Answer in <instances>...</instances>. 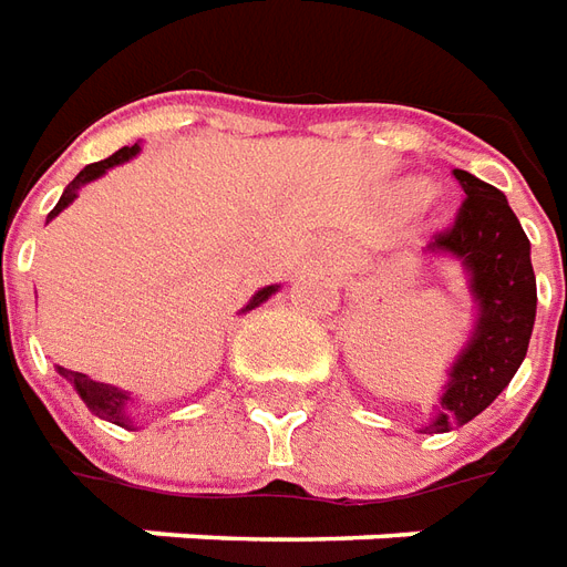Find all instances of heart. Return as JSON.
<instances>
[{
	"label": "heart",
	"instance_id": "1",
	"mask_svg": "<svg viewBox=\"0 0 567 567\" xmlns=\"http://www.w3.org/2000/svg\"><path fill=\"white\" fill-rule=\"evenodd\" d=\"M409 195H412V198H424V195H427V188L415 183V186H409Z\"/></svg>",
	"mask_w": 567,
	"mask_h": 567
}]
</instances>
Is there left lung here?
I'll use <instances>...</instances> for the list:
<instances>
[{
    "label": "left lung",
    "mask_w": 567,
    "mask_h": 567,
    "mask_svg": "<svg viewBox=\"0 0 567 567\" xmlns=\"http://www.w3.org/2000/svg\"><path fill=\"white\" fill-rule=\"evenodd\" d=\"M455 179L467 198L455 223L433 235L431 250L452 252L464 262L480 299V320L424 433L452 431L492 405L525 360L537 308L532 244L507 198L467 171H455Z\"/></svg>",
    "instance_id": "left-lung-1"
}]
</instances>
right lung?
I'll use <instances>...</instances> for the list:
<instances>
[{"mask_svg": "<svg viewBox=\"0 0 567 567\" xmlns=\"http://www.w3.org/2000/svg\"><path fill=\"white\" fill-rule=\"evenodd\" d=\"M136 152H140V146H124V148H118L115 155H110V158H103V162L87 164L82 174L75 176L70 186H66V192L60 195L58 207L48 213V219H51V216H58V213L63 210L66 204H72V198H75V192H79V188H82L84 183H91V179H97V176H103V174H106V171H110V167H115V164H122V162H127V158H134ZM275 290H277V287H265V290L256 292V296H252V299H250V305H247L244 311H250V308H256V305H262L265 299H268V296H271V292H275ZM58 369H60V375H66V379H70L72 384H75V391H79V396H82L84 405H87V409H91L94 415L112 421V424H118V427H134V421L127 419V412H124V405H127V400H131L127 393L115 391V388H110V384H100V381H91V379H87V375H82V372H72V369H63V367H58Z\"/></svg>", "mask_w": 567, "mask_h": 567, "instance_id": "obj_1", "label": "right lung"}]
</instances>
